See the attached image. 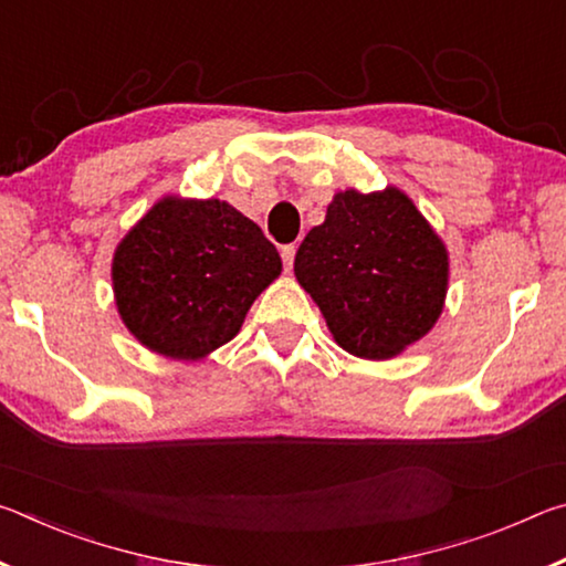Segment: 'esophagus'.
I'll list each match as a JSON object with an SVG mask.
<instances>
[{"instance_id": "obj_1", "label": "esophagus", "mask_w": 566, "mask_h": 566, "mask_svg": "<svg viewBox=\"0 0 566 566\" xmlns=\"http://www.w3.org/2000/svg\"><path fill=\"white\" fill-rule=\"evenodd\" d=\"M294 254H296V247H294V244H284V247H282V262H284V270H286V272L292 270Z\"/></svg>"}]
</instances>
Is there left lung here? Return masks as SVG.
<instances>
[{
	"mask_svg": "<svg viewBox=\"0 0 566 566\" xmlns=\"http://www.w3.org/2000/svg\"><path fill=\"white\" fill-rule=\"evenodd\" d=\"M447 252L399 189H347L296 249L294 274L342 349L395 357L434 327L447 294Z\"/></svg>",
	"mask_w": 566,
	"mask_h": 566,
	"instance_id": "left-lung-1",
	"label": "left lung"
}]
</instances>
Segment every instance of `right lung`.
Returning a JSON list of instances; mask_svg holds the SVG:
<instances>
[{"instance_id":"1","label":"right lung","mask_w":566,"mask_h":566,"mask_svg":"<svg viewBox=\"0 0 566 566\" xmlns=\"http://www.w3.org/2000/svg\"><path fill=\"white\" fill-rule=\"evenodd\" d=\"M282 272L276 247L219 199H161L122 239L112 280L124 324L165 357L199 359L242 327Z\"/></svg>"}]
</instances>
